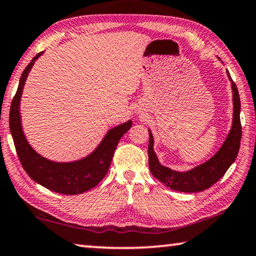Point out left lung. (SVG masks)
<instances>
[{"instance_id": "obj_1", "label": "left lung", "mask_w": 256, "mask_h": 256, "mask_svg": "<svg viewBox=\"0 0 256 256\" xmlns=\"http://www.w3.org/2000/svg\"><path fill=\"white\" fill-rule=\"evenodd\" d=\"M228 77L231 80L234 100V118L232 126L228 136L218 152L210 160L196 166L186 172H178L166 168L158 162V158L154 152V138L149 131L148 157L150 172L157 180L176 192H198L208 189L224 176L231 164L238 155L242 140V124H240V99L236 84L228 72Z\"/></svg>"}]
</instances>
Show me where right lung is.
<instances>
[{
    "label": "right lung",
    "instance_id": "obj_1",
    "mask_svg": "<svg viewBox=\"0 0 256 256\" xmlns=\"http://www.w3.org/2000/svg\"><path fill=\"white\" fill-rule=\"evenodd\" d=\"M42 54L43 52H40L36 54L22 72L18 90L12 99L9 124L14 147L20 163L32 180L58 194H82L96 186L106 176L117 144L120 138L132 126V120L109 130L98 148L83 160L70 162V163H58L38 155L27 142L24 134L19 106L28 72L33 67L35 60Z\"/></svg>",
    "mask_w": 256,
    "mask_h": 256
}]
</instances>
